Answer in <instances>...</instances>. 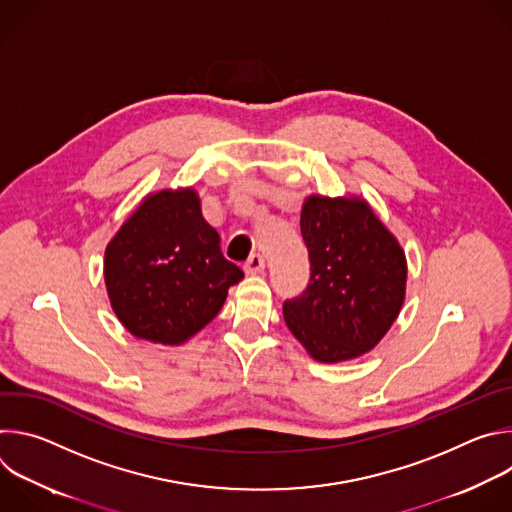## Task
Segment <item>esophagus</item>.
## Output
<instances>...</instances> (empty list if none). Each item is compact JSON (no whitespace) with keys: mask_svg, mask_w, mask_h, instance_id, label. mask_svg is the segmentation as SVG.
I'll use <instances>...</instances> for the list:
<instances>
[{"mask_svg":"<svg viewBox=\"0 0 512 512\" xmlns=\"http://www.w3.org/2000/svg\"><path fill=\"white\" fill-rule=\"evenodd\" d=\"M243 269H245L247 275H259V273H263V269H265V259H263L261 255L253 253V255L247 259V263H245Z\"/></svg>","mask_w":512,"mask_h":512,"instance_id":"1","label":"esophagus"}]
</instances>
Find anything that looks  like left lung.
I'll return each mask as SVG.
<instances>
[{
	"instance_id": "1",
	"label": "left lung",
	"mask_w": 512,
	"mask_h": 512,
	"mask_svg": "<svg viewBox=\"0 0 512 512\" xmlns=\"http://www.w3.org/2000/svg\"><path fill=\"white\" fill-rule=\"evenodd\" d=\"M300 229L310 255V283L302 296L285 300L287 328L320 362L369 352L405 300L401 245L360 198L310 196Z\"/></svg>"
}]
</instances>
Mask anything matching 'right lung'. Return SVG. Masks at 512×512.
<instances>
[{"mask_svg": "<svg viewBox=\"0 0 512 512\" xmlns=\"http://www.w3.org/2000/svg\"><path fill=\"white\" fill-rule=\"evenodd\" d=\"M241 279L192 188L145 196L105 249L111 308L133 336L150 342H186L221 312Z\"/></svg>", "mask_w": 512, "mask_h": 512, "instance_id": "right-lung-1", "label": "right lung"}]
</instances>
